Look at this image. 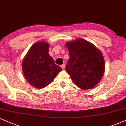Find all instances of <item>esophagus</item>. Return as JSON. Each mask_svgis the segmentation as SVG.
Returning a JSON list of instances; mask_svg holds the SVG:
<instances>
[{"label": "esophagus", "mask_w": 126, "mask_h": 126, "mask_svg": "<svg viewBox=\"0 0 126 126\" xmlns=\"http://www.w3.org/2000/svg\"><path fill=\"white\" fill-rule=\"evenodd\" d=\"M61 67H62V69L64 70V68H65V65H64V64H62V65H61Z\"/></svg>", "instance_id": "1"}]
</instances>
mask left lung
<instances>
[{
	"instance_id": "8db88e82",
	"label": "left lung",
	"mask_w": 126,
	"mask_h": 126,
	"mask_svg": "<svg viewBox=\"0 0 126 126\" xmlns=\"http://www.w3.org/2000/svg\"><path fill=\"white\" fill-rule=\"evenodd\" d=\"M70 57L66 70L76 86L83 90L93 88L102 78L103 56L92 43L83 39L67 42Z\"/></svg>"
}]
</instances>
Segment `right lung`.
Returning a JSON list of instances; mask_svg holds the SVG:
<instances>
[{"label": "right lung", "mask_w": 126, "mask_h": 126, "mask_svg": "<svg viewBox=\"0 0 126 126\" xmlns=\"http://www.w3.org/2000/svg\"><path fill=\"white\" fill-rule=\"evenodd\" d=\"M49 44L45 42L33 45L22 62V69L30 84L42 89L50 83L62 68L54 63L48 54Z\"/></svg>", "instance_id": "right-lung-1"}]
</instances>
